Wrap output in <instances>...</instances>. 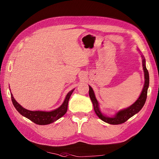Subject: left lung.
Returning a JSON list of instances; mask_svg holds the SVG:
<instances>
[{"instance_id": "obj_1", "label": "left lung", "mask_w": 159, "mask_h": 159, "mask_svg": "<svg viewBox=\"0 0 159 159\" xmlns=\"http://www.w3.org/2000/svg\"><path fill=\"white\" fill-rule=\"evenodd\" d=\"M143 58V56H142ZM143 70L144 73H145V85H144V87L143 89L142 92L141 93V95L139 96L138 99L134 102L132 105L129 107L127 109H125L123 110L120 111H119L116 115L113 117H108L105 116L102 113H101L100 110L99 109V104L97 99L95 98V96L94 94L93 91L91 88V87L89 86V95L91 102L93 103V108L95 113L97 114L98 116L102 120V121L106 122L107 123L111 124V125H119L123 123L127 120L133 117L134 115L137 113L139 111H140L143 105H145L147 97V90L149 85V75H148V71L146 68L145 66V60L143 58Z\"/></svg>"}]
</instances>
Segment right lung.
<instances>
[{"instance_id":"obj_1","label":"right lung","mask_w":159,"mask_h":159,"mask_svg":"<svg viewBox=\"0 0 159 159\" xmlns=\"http://www.w3.org/2000/svg\"><path fill=\"white\" fill-rule=\"evenodd\" d=\"M74 90V89H72L67 94L64 103H62L59 108L52 111H32L26 109L22 107L18 103H17L16 101L13 98L12 93H11V95L14 106L19 113L23 115L24 117L30 119V121L34 123L37 125H44L50 124L56 121V120L61 117L66 113L67 110H68L69 99Z\"/></svg>"}]
</instances>
